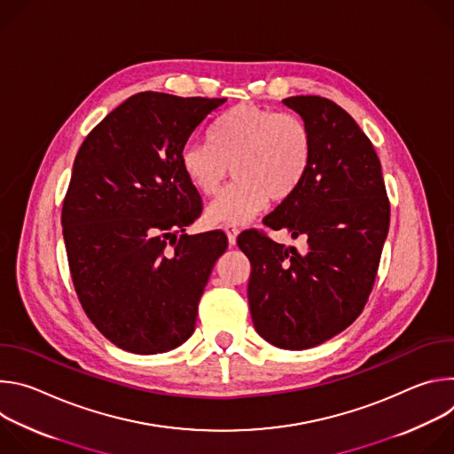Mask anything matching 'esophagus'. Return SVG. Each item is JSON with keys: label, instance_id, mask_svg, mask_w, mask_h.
Masks as SVG:
<instances>
[{"label": "esophagus", "instance_id": "obj_1", "mask_svg": "<svg viewBox=\"0 0 454 454\" xmlns=\"http://www.w3.org/2000/svg\"><path fill=\"white\" fill-rule=\"evenodd\" d=\"M224 231H226V237H228V244H230V246H235V244H237L239 228L233 226V224H228V226H224Z\"/></svg>", "mask_w": 454, "mask_h": 454}]
</instances>
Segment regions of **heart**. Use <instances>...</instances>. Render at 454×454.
<instances>
[{
    "label": "heart",
    "mask_w": 454,
    "mask_h": 454,
    "mask_svg": "<svg viewBox=\"0 0 454 454\" xmlns=\"http://www.w3.org/2000/svg\"><path fill=\"white\" fill-rule=\"evenodd\" d=\"M312 160V133L296 114L239 104L210 129V140H192L181 168L203 196H214L230 172L235 181L205 210L208 226L244 224L268 200L282 201L298 190Z\"/></svg>",
    "instance_id": "b5f03b06"
}]
</instances>
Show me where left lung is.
Returning <instances> with one entry per match:
<instances>
[{
	"mask_svg": "<svg viewBox=\"0 0 454 454\" xmlns=\"http://www.w3.org/2000/svg\"><path fill=\"white\" fill-rule=\"evenodd\" d=\"M312 133V160L298 190L264 224L303 237L305 249L249 230L239 247L251 262L247 301L256 333L305 350L343 333L372 291L390 226L380 161L356 120L329 98L282 100Z\"/></svg>",
	"mask_w": 454,
	"mask_h": 454,
	"instance_id": "obj_1",
	"label": "left lung"
}]
</instances>
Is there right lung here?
Listing matches in <instances>:
<instances>
[{
	"instance_id": "right-lung-1",
	"label": "right lung",
	"mask_w": 454,
	"mask_h": 454,
	"mask_svg": "<svg viewBox=\"0 0 454 454\" xmlns=\"http://www.w3.org/2000/svg\"><path fill=\"white\" fill-rule=\"evenodd\" d=\"M224 102L133 95L77 153L62 205L64 244L82 309L121 350L168 352L196 329L228 240L223 231L184 233L201 214V198L181 168V151Z\"/></svg>"
}]
</instances>
